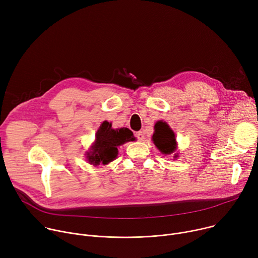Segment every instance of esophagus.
Here are the masks:
<instances>
[{
	"instance_id": "34e87169",
	"label": "esophagus",
	"mask_w": 258,
	"mask_h": 258,
	"mask_svg": "<svg viewBox=\"0 0 258 258\" xmlns=\"http://www.w3.org/2000/svg\"><path fill=\"white\" fill-rule=\"evenodd\" d=\"M136 137H137L138 141H140V142H142V141L145 140V135H144L143 132H138V133L136 134Z\"/></svg>"
}]
</instances>
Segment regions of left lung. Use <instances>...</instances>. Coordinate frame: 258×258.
Returning a JSON list of instances; mask_svg holds the SVG:
<instances>
[{
    "mask_svg": "<svg viewBox=\"0 0 258 258\" xmlns=\"http://www.w3.org/2000/svg\"><path fill=\"white\" fill-rule=\"evenodd\" d=\"M154 134L152 141L157 147V149L162 154H172L176 149V139L173 131L166 122L157 121L154 126ZM174 158H177V154H174Z\"/></svg>",
    "mask_w": 258,
    "mask_h": 258,
    "instance_id": "obj_1",
    "label": "left lung"
}]
</instances>
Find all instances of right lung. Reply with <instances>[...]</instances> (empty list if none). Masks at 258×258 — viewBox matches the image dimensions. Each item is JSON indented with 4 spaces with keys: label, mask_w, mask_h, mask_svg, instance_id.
<instances>
[{
    "label": "right lung",
    "mask_w": 258,
    "mask_h": 258,
    "mask_svg": "<svg viewBox=\"0 0 258 258\" xmlns=\"http://www.w3.org/2000/svg\"><path fill=\"white\" fill-rule=\"evenodd\" d=\"M134 134L126 127L112 128V124L103 121L96 133V139L89 152H87V160L90 164L100 165L108 164L113 161L117 154V147L126 142L135 141Z\"/></svg>",
    "instance_id": "right-lung-1"
}]
</instances>
